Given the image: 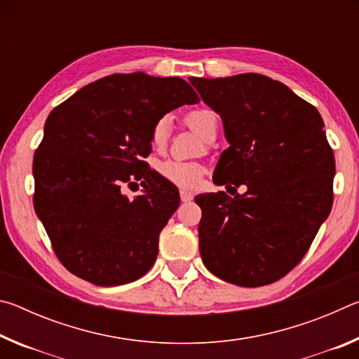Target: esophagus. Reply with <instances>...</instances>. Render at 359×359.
I'll return each instance as SVG.
<instances>
[{
    "label": "esophagus",
    "mask_w": 359,
    "mask_h": 359,
    "mask_svg": "<svg viewBox=\"0 0 359 359\" xmlns=\"http://www.w3.org/2000/svg\"><path fill=\"white\" fill-rule=\"evenodd\" d=\"M180 199L184 203H190L193 199V193H190L188 190H180Z\"/></svg>",
    "instance_id": "esophagus-1"
}]
</instances>
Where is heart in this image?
<instances>
[{"mask_svg": "<svg viewBox=\"0 0 359 359\" xmlns=\"http://www.w3.org/2000/svg\"><path fill=\"white\" fill-rule=\"evenodd\" d=\"M185 123L188 128L193 130L204 141L212 135H217L218 130V117L214 111L209 109H196L185 117ZM169 139V120L163 117L156 121L150 133V142L155 149H163ZM158 171L171 184L184 188H193L199 184L204 166L198 161H184V160H168L161 163Z\"/></svg>", "mask_w": 359, "mask_h": 359, "instance_id": "b5f03b06", "label": "heart"}]
</instances>
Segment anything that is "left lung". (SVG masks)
Here are the masks:
<instances>
[{
  "mask_svg": "<svg viewBox=\"0 0 359 359\" xmlns=\"http://www.w3.org/2000/svg\"><path fill=\"white\" fill-rule=\"evenodd\" d=\"M190 82L220 114L229 147L214 182L235 191L194 198L203 263L239 287L274 283L304 258L332 208L336 161L323 118L287 85L255 72Z\"/></svg>",
  "mask_w": 359,
  "mask_h": 359,
  "instance_id": "obj_1",
  "label": "left lung"
}]
</instances>
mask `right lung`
Wrapping results in <instances>:
<instances>
[{
    "label": "right lung",
    "instance_id": "obj_1",
    "mask_svg": "<svg viewBox=\"0 0 359 359\" xmlns=\"http://www.w3.org/2000/svg\"><path fill=\"white\" fill-rule=\"evenodd\" d=\"M198 95L180 77L112 74L48 114L34 154V210L53 252L72 274L100 287L141 278L161 229L179 208L171 182L147 169L150 133L163 115ZM139 180L146 193H121Z\"/></svg>",
    "mask_w": 359,
    "mask_h": 359
}]
</instances>
